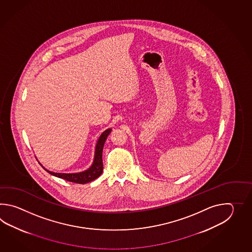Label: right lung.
<instances>
[{
  "label": "right lung",
  "mask_w": 252,
  "mask_h": 252,
  "mask_svg": "<svg viewBox=\"0 0 252 252\" xmlns=\"http://www.w3.org/2000/svg\"><path fill=\"white\" fill-rule=\"evenodd\" d=\"M112 128H107L102 132L99 139L97 140L95 149H94V157L91 166L87 168L85 171L77 172V173H56V172L49 171L47 168L42 166L43 168L48 172L50 175L54 177H59L64 179L69 182L77 183V184H86L95 180L97 177L102 175L103 170L102 165V149L105 143V140L107 139L109 134L111 133Z\"/></svg>",
  "instance_id": "add662e5"
}]
</instances>
